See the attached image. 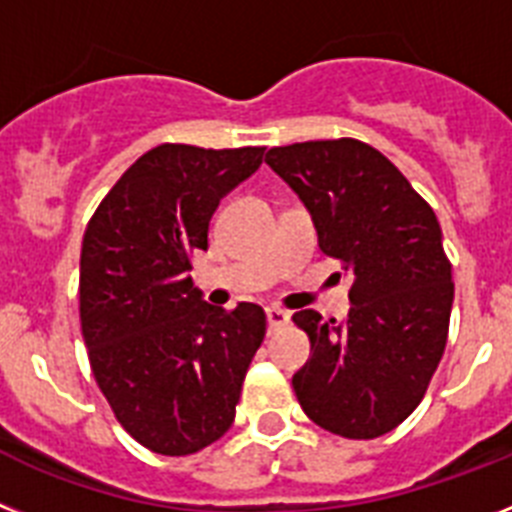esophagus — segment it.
Segmentation results:
<instances>
[{"instance_id":"obj_1","label":"esophagus","mask_w":512,"mask_h":512,"mask_svg":"<svg viewBox=\"0 0 512 512\" xmlns=\"http://www.w3.org/2000/svg\"><path fill=\"white\" fill-rule=\"evenodd\" d=\"M265 315H268L270 328H281V325H286V322H289V312L281 307H268L265 309Z\"/></svg>"}]
</instances>
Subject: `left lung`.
<instances>
[{"mask_svg": "<svg viewBox=\"0 0 512 512\" xmlns=\"http://www.w3.org/2000/svg\"><path fill=\"white\" fill-rule=\"evenodd\" d=\"M265 163L307 205L320 249L349 278L346 322L294 315L312 343L291 380L299 406L333 435H385L422 403L448 343L453 265L435 210L354 137L270 148Z\"/></svg>", "mask_w": 512, "mask_h": 512, "instance_id": "8db88e82", "label": "left lung"}]
</instances>
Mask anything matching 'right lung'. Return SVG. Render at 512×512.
<instances>
[{
  "instance_id": "obj_1",
  "label": "right lung",
  "mask_w": 512,
  "mask_h": 512,
  "mask_svg": "<svg viewBox=\"0 0 512 512\" xmlns=\"http://www.w3.org/2000/svg\"><path fill=\"white\" fill-rule=\"evenodd\" d=\"M265 148L163 143L103 197L83 236L80 325L98 388L143 448L190 455L231 427L265 312H226L192 286L195 249L223 195Z\"/></svg>"
}]
</instances>
